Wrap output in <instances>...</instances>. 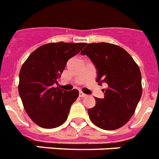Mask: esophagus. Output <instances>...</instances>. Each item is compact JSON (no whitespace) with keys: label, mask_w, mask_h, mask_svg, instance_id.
<instances>
[{"label":"esophagus","mask_w":159,"mask_h":159,"mask_svg":"<svg viewBox=\"0 0 159 159\" xmlns=\"http://www.w3.org/2000/svg\"><path fill=\"white\" fill-rule=\"evenodd\" d=\"M87 96V94H84L83 92H79V97H81V98H85V97H86Z\"/></svg>","instance_id":"1"}]
</instances>
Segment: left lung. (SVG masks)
Here are the masks:
<instances>
[{"label":"left lung","mask_w":159,"mask_h":159,"mask_svg":"<svg viewBox=\"0 0 159 159\" xmlns=\"http://www.w3.org/2000/svg\"><path fill=\"white\" fill-rule=\"evenodd\" d=\"M97 69V82H105L104 98H95L88 109L90 120L105 130L120 129L130 120L142 94L138 65L124 48L108 43H89L82 51Z\"/></svg>","instance_id":"obj_1"}]
</instances>
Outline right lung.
<instances>
[{"label":"right lung","mask_w":159,"mask_h":159,"mask_svg":"<svg viewBox=\"0 0 159 159\" xmlns=\"http://www.w3.org/2000/svg\"><path fill=\"white\" fill-rule=\"evenodd\" d=\"M86 43H50L28 57L19 73L18 92L26 112L32 121L44 129H54L67 120L70 107L79 92L53 87L71 57Z\"/></svg>","instance_id":"right-lung-1"}]
</instances>
